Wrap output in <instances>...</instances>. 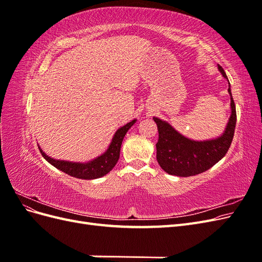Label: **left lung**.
Wrapping results in <instances>:
<instances>
[{
	"instance_id": "obj_1",
	"label": "left lung",
	"mask_w": 262,
	"mask_h": 262,
	"mask_svg": "<svg viewBox=\"0 0 262 262\" xmlns=\"http://www.w3.org/2000/svg\"><path fill=\"white\" fill-rule=\"evenodd\" d=\"M219 70L228 81L223 68L220 64ZM228 93L231 95L232 114L224 133L216 139L207 141L190 140L181 136L169 123L156 117L153 118L158 130L156 160L162 169L169 175L178 177L194 176L210 169L225 156L232 144L236 125V107L231 93V85L228 87Z\"/></svg>"
}]
</instances>
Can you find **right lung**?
Instances as JSON below:
<instances>
[{
	"label": "right lung",
	"instance_id": "right-lung-1",
	"mask_svg": "<svg viewBox=\"0 0 262 262\" xmlns=\"http://www.w3.org/2000/svg\"><path fill=\"white\" fill-rule=\"evenodd\" d=\"M136 121L137 120L134 119V120L126 123L125 125L121 126V128H119L115 133L112 143L109 144L106 152L95 158V160L87 163H72L54 160V158H51L47 155L40 147H39V149H40V153L46 158V161H48L55 168L68 173L70 176L86 180L100 178L107 175L116 166L119 156H120V148L125 133L136 123Z\"/></svg>",
	"mask_w": 262,
	"mask_h": 262
}]
</instances>
